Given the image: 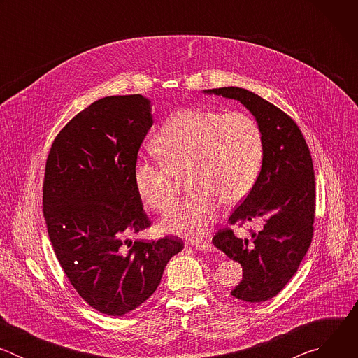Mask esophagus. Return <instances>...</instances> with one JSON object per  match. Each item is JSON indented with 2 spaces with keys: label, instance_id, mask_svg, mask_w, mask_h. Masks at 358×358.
I'll return each instance as SVG.
<instances>
[{
  "label": "esophagus",
  "instance_id": "obj_1",
  "mask_svg": "<svg viewBox=\"0 0 358 358\" xmlns=\"http://www.w3.org/2000/svg\"><path fill=\"white\" fill-rule=\"evenodd\" d=\"M195 249H198V250H203V252H211V250H214V246H213V243L210 242V241H203V242H192L191 243Z\"/></svg>",
  "mask_w": 358,
  "mask_h": 358
}]
</instances>
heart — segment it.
<instances>
[{
	"label": "heart",
	"instance_id": "b5f03b06",
	"mask_svg": "<svg viewBox=\"0 0 358 358\" xmlns=\"http://www.w3.org/2000/svg\"><path fill=\"white\" fill-rule=\"evenodd\" d=\"M163 163L137 160L133 181L145 206L167 210L176 201L181 178L194 191L176 203L160 222L167 234L202 238L225 206L243 199L258 180L264 157L262 133L250 116L239 112L182 109L152 140Z\"/></svg>",
	"mask_w": 358,
	"mask_h": 358
}]
</instances>
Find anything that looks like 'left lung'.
Returning <instances> with one entry per match:
<instances>
[{
	"label": "left lung",
	"instance_id": "left-lung-1",
	"mask_svg": "<svg viewBox=\"0 0 358 358\" xmlns=\"http://www.w3.org/2000/svg\"><path fill=\"white\" fill-rule=\"evenodd\" d=\"M203 93L241 101L262 133L261 173L228 220H261L262 229L252 232L249 242L225 228L213 243L242 266V280L231 294L249 303L265 301L286 286L312 243L316 189L310 151L293 119L261 96L235 86Z\"/></svg>",
	"mask_w": 358,
	"mask_h": 358
}]
</instances>
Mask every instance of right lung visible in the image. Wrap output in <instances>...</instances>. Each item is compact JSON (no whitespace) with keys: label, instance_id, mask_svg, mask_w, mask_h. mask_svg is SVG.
I'll return each instance as SVG.
<instances>
[{"label":"right lung","instance_id":"right-lung-1","mask_svg":"<svg viewBox=\"0 0 358 358\" xmlns=\"http://www.w3.org/2000/svg\"><path fill=\"white\" fill-rule=\"evenodd\" d=\"M151 126L147 97L99 99L59 131L46 160L42 203L49 239L79 296L109 316L145 301L184 248L177 236L124 248L126 235L150 227L133 169Z\"/></svg>","mask_w":358,"mask_h":358}]
</instances>
